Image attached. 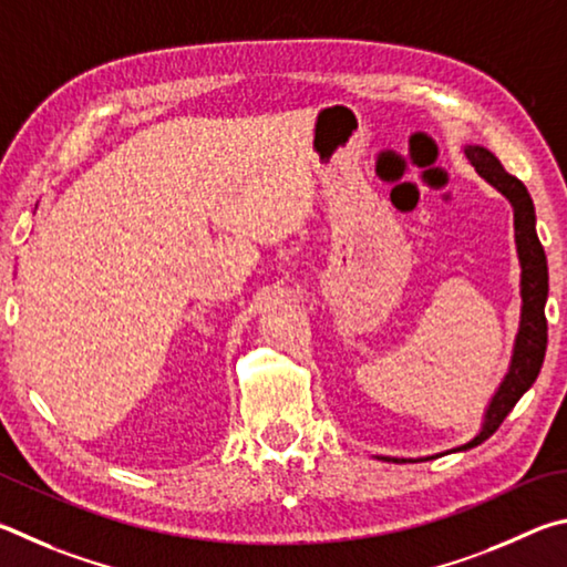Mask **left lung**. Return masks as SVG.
Wrapping results in <instances>:
<instances>
[{
	"instance_id": "8db88e82",
	"label": "left lung",
	"mask_w": 567,
	"mask_h": 567,
	"mask_svg": "<svg viewBox=\"0 0 567 567\" xmlns=\"http://www.w3.org/2000/svg\"><path fill=\"white\" fill-rule=\"evenodd\" d=\"M465 156L475 166L485 182L508 198L513 206V226H515V248L520 258V329L515 336L511 369L505 373L503 383L485 409V419L478 435L465 445H458L455 451H468L473 445H481L501 429L505 415L513 411V405L520 401V395L530 389L538 379L540 365L548 349V321H545V301H548V261L538 234H535V206L528 194V188L508 174L503 164L495 158L488 148L483 146H465ZM433 458V455H429ZM399 461V458H385Z\"/></svg>"
}]
</instances>
